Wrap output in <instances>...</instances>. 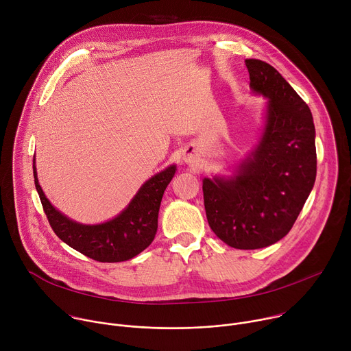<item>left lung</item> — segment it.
<instances>
[{
	"label": "left lung",
	"instance_id": "1",
	"mask_svg": "<svg viewBox=\"0 0 351 351\" xmlns=\"http://www.w3.org/2000/svg\"><path fill=\"white\" fill-rule=\"evenodd\" d=\"M250 87L268 97L264 134L229 179L203 180L210 228L228 245H271L293 228L317 176L315 128L304 99L269 64L245 60Z\"/></svg>",
	"mask_w": 351,
	"mask_h": 351
}]
</instances>
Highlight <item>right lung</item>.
Returning a JSON list of instances; mask_svg holds the SVG:
<instances>
[{
	"label": "right lung",
	"instance_id": "obj_1",
	"mask_svg": "<svg viewBox=\"0 0 351 351\" xmlns=\"http://www.w3.org/2000/svg\"><path fill=\"white\" fill-rule=\"evenodd\" d=\"M176 172L168 167L147 180L130 204L117 218L101 225H82L57 211L44 195L34 167L33 176L43 210L56 234L76 252L98 263L128 261L145 250L156 237L164 191Z\"/></svg>",
	"mask_w": 351,
	"mask_h": 351
}]
</instances>
